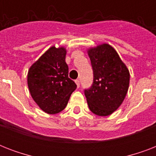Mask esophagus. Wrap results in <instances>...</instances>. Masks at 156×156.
Returning a JSON list of instances; mask_svg holds the SVG:
<instances>
[{
    "label": "esophagus",
    "mask_w": 156,
    "mask_h": 156,
    "mask_svg": "<svg viewBox=\"0 0 156 156\" xmlns=\"http://www.w3.org/2000/svg\"><path fill=\"white\" fill-rule=\"evenodd\" d=\"M75 83L77 84V87H80V83H79V80H78V79H77V80H75Z\"/></svg>",
    "instance_id": "1"
}]
</instances>
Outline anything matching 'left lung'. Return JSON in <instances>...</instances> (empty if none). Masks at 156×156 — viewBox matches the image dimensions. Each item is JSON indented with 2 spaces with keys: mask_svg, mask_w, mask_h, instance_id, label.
<instances>
[{
  "mask_svg": "<svg viewBox=\"0 0 156 156\" xmlns=\"http://www.w3.org/2000/svg\"><path fill=\"white\" fill-rule=\"evenodd\" d=\"M93 69V84L85 90L89 108L98 116L116 111L126 98L129 85V72L118 53L108 44L87 50Z\"/></svg>",
  "mask_w": 156,
  "mask_h": 156,
  "instance_id": "left-lung-1",
  "label": "left lung"
}]
</instances>
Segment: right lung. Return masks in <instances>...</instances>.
<instances>
[{
	"instance_id": "1",
	"label": "right lung",
	"mask_w": 156,
	"mask_h": 156,
	"mask_svg": "<svg viewBox=\"0 0 156 156\" xmlns=\"http://www.w3.org/2000/svg\"><path fill=\"white\" fill-rule=\"evenodd\" d=\"M66 49L52 46L32 66L27 73L31 97L43 111L56 114L66 107L77 85L69 78Z\"/></svg>"
}]
</instances>
